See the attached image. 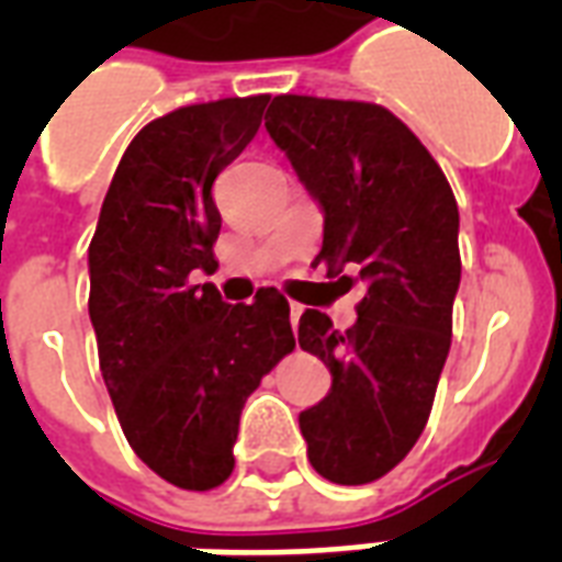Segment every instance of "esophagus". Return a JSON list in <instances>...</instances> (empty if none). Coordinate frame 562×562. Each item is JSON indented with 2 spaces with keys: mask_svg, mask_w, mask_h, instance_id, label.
<instances>
[{
  "mask_svg": "<svg viewBox=\"0 0 562 562\" xmlns=\"http://www.w3.org/2000/svg\"><path fill=\"white\" fill-rule=\"evenodd\" d=\"M291 326H297V321H300V315H303V306H300V303H291Z\"/></svg>",
  "mask_w": 562,
  "mask_h": 562,
  "instance_id": "34e87169",
  "label": "esophagus"
}]
</instances>
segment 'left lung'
<instances>
[{
	"label": "left lung",
	"mask_w": 562,
	"mask_h": 562,
	"mask_svg": "<svg viewBox=\"0 0 562 562\" xmlns=\"http://www.w3.org/2000/svg\"><path fill=\"white\" fill-rule=\"evenodd\" d=\"M265 127L324 210L317 262L364 282L359 321L306 308L297 341L333 387L300 414L308 461L335 484L382 479L417 443L452 344L458 203L426 145L368 101L277 95Z\"/></svg>",
	"instance_id": "8db88e82"
}]
</instances>
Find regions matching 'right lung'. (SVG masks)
I'll list each match as a JSON object with an SVG mask.
<instances>
[{"label":"right lung","instance_id":"add662e5","mask_svg":"<svg viewBox=\"0 0 562 562\" xmlns=\"http://www.w3.org/2000/svg\"><path fill=\"white\" fill-rule=\"evenodd\" d=\"M271 95L180 108L134 136L90 241V321L127 443L160 479L212 490L233 472L247 396L294 350L289 300L229 306L215 271L212 183L245 151Z\"/></svg>","mask_w":562,"mask_h":562}]
</instances>
